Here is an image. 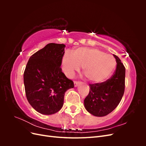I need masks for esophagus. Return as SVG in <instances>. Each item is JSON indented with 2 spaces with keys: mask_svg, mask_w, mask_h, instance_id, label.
<instances>
[{
  "mask_svg": "<svg viewBox=\"0 0 146 146\" xmlns=\"http://www.w3.org/2000/svg\"><path fill=\"white\" fill-rule=\"evenodd\" d=\"M80 82H78V81H74V86H75V87H77L79 84H80Z\"/></svg>",
  "mask_w": 146,
  "mask_h": 146,
  "instance_id": "1",
  "label": "esophagus"
}]
</instances>
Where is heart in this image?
Masks as SVG:
<instances>
[{
	"label": "heart",
	"mask_w": 146,
	"mask_h": 146,
	"mask_svg": "<svg viewBox=\"0 0 146 146\" xmlns=\"http://www.w3.org/2000/svg\"><path fill=\"white\" fill-rule=\"evenodd\" d=\"M61 68L66 76L72 77L82 66V72L87 80L101 83L111 75L116 66V60L98 48L78 47L72 54L66 52L61 60Z\"/></svg>",
	"instance_id": "heart-1"
}]
</instances>
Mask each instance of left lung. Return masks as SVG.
Here are the masks:
<instances>
[{
  "instance_id": "1",
  "label": "left lung",
  "mask_w": 146,
  "mask_h": 146,
  "mask_svg": "<svg viewBox=\"0 0 146 146\" xmlns=\"http://www.w3.org/2000/svg\"><path fill=\"white\" fill-rule=\"evenodd\" d=\"M113 56L117 66L111 77L104 82L90 84V92L84 100L86 110L95 116L102 117L112 112L124 93L125 68L119 57Z\"/></svg>"
}]
</instances>
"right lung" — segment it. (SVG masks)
Here are the masks:
<instances>
[{"label": "right lung", "instance_id": "1", "mask_svg": "<svg viewBox=\"0 0 146 146\" xmlns=\"http://www.w3.org/2000/svg\"><path fill=\"white\" fill-rule=\"evenodd\" d=\"M63 44L49 43L30 56L24 73L25 91L31 106L41 114L56 113L63 105L65 92L74 87L60 68Z\"/></svg>", "mask_w": 146, "mask_h": 146}]
</instances>
